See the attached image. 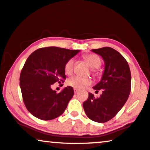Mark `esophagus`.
Segmentation results:
<instances>
[{
    "label": "esophagus",
    "mask_w": 150,
    "mask_h": 150,
    "mask_svg": "<svg viewBox=\"0 0 150 150\" xmlns=\"http://www.w3.org/2000/svg\"><path fill=\"white\" fill-rule=\"evenodd\" d=\"M79 91V90L77 88H74V92H75V93H77V92Z\"/></svg>",
    "instance_id": "1"
}]
</instances>
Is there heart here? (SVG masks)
I'll return each mask as SVG.
<instances>
[{
  "instance_id": "obj_1",
  "label": "heart",
  "mask_w": 150,
  "mask_h": 150,
  "mask_svg": "<svg viewBox=\"0 0 150 150\" xmlns=\"http://www.w3.org/2000/svg\"><path fill=\"white\" fill-rule=\"evenodd\" d=\"M84 58L88 63L89 66L93 69H99L100 66H101V59L97 54H86V55L84 56ZM73 67L74 59H70L69 60L66 62L65 66H64V71H65L66 75H71L73 73ZM67 83L69 86L73 87V88L82 89L88 86L89 84H91V80L89 78H84V77L75 75V76L70 77Z\"/></svg>"
}]
</instances>
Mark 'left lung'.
Segmentation results:
<instances>
[{
  "label": "left lung",
  "instance_id": "8db88e82",
  "mask_svg": "<svg viewBox=\"0 0 150 150\" xmlns=\"http://www.w3.org/2000/svg\"><path fill=\"white\" fill-rule=\"evenodd\" d=\"M102 57L105 71L100 82L93 87L102 90L99 98L89 93L83 103L84 111L91 120L105 122L112 119L122 109L131 91V72L127 62L120 52L110 47L91 50Z\"/></svg>",
  "mask_w": 150,
  "mask_h": 150
}]
</instances>
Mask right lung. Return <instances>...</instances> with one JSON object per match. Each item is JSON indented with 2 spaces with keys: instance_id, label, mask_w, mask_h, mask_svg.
Returning <instances> with one entry per match:
<instances>
[{
  "instance_id": "1",
  "label": "right lung",
  "mask_w": 150,
  "mask_h": 150,
  "mask_svg": "<svg viewBox=\"0 0 150 150\" xmlns=\"http://www.w3.org/2000/svg\"><path fill=\"white\" fill-rule=\"evenodd\" d=\"M79 51L46 47L28 57L21 73L20 87L25 105L34 116L49 120L64 112L74 95L73 87H65L57 93L51 86L66 78L64 66Z\"/></svg>"
}]
</instances>
